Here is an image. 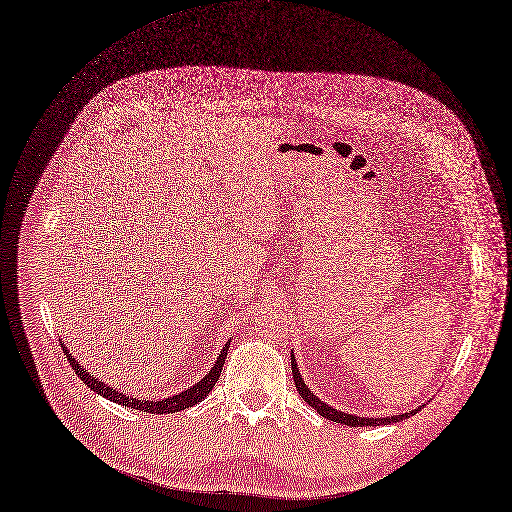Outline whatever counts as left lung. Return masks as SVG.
Segmentation results:
<instances>
[{"label": "left lung", "mask_w": 512, "mask_h": 512, "mask_svg": "<svg viewBox=\"0 0 512 512\" xmlns=\"http://www.w3.org/2000/svg\"><path fill=\"white\" fill-rule=\"evenodd\" d=\"M292 375H294V383H296L298 393L302 395V399H304L310 407H314L322 417H326V419H330V421H336V423L349 425V427H377V425H389V423L403 421V419H407V417L415 415V411H419V409H421V407H419V409L409 411V413H403V415L377 417V419H373V417H355V415H347V413H341L338 409H334V407L326 405L324 401H320V399H318V397H316V395L306 387L304 379H302V377H300V373H298V365H296L294 353H292Z\"/></svg>", "instance_id": "left-lung-1"}]
</instances>
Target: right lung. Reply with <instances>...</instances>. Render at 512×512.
I'll return each instance as SVG.
<instances>
[{"instance_id":"right-lung-1","label":"right lung","mask_w":512,"mask_h":512,"mask_svg":"<svg viewBox=\"0 0 512 512\" xmlns=\"http://www.w3.org/2000/svg\"><path fill=\"white\" fill-rule=\"evenodd\" d=\"M228 345H230V341L222 347V351H220V355H218L214 367L208 371V375H204V379L198 381V383H194L190 389H186V391H182V393H178V395H174V397H169V399H163V401H149V399L143 401V399H131V397H127V395H123V393L111 389V387L105 385L103 381H97L93 375L87 373V369H83V365H81L79 361H75V357H73V355L65 349V345L61 343V347H63V351H65V355H67L69 365L75 369L77 377H79L87 387H91L95 393H99V395H103V397H107V399H111V401H115V403H119V405H125V407H131V409H139V411H147V413H174V411H182V409L192 407V405H196L198 401H202V399L212 391V387L216 385V381H218V377H220V371H222V365H224V359H226Z\"/></svg>"}]
</instances>
